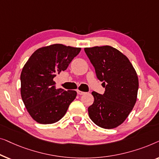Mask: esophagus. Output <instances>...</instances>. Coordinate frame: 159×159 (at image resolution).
<instances>
[{
    "label": "esophagus",
    "instance_id": "1",
    "mask_svg": "<svg viewBox=\"0 0 159 159\" xmlns=\"http://www.w3.org/2000/svg\"><path fill=\"white\" fill-rule=\"evenodd\" d=\"M77 93H78V94H79V95H83L85 93V92H84V91H81L80 90H77Z\"/></svg>",
    "mask_w": 159,
    "mask_h": 159
}]
</instances>
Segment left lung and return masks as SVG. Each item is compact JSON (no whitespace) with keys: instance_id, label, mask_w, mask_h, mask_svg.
Returning <instances> with one entry per match:
<instances>
[{"instance_id":"obj_1","label":"left lung","mask_w":159,"mask_h":159,"mask_svg":"<svg viewBox=\"0 0 159 159\" xmlns=\"http://www.w3.org/2000/svg\"><path fill=\"white\" fill-rule=\"evenodd\" d=\"M84 51L105 88L104 94L91 93L94 101L88 108L89 117L102 128H115L126 120L135 106L138 75L128 58L112 47L86 48Z\"/></svg>"}]
</instances>
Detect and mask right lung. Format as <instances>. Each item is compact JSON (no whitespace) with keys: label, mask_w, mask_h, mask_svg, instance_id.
Listing matches in <instances>:
<instances>
[{"label":"right lung","mask_w":159,"mask_h":159,"mask_svg":"<svg viewBox=\"0 0 159 159\" xmlns=\"http://www.w3.org/2000/svg\"><path fill=\"white\" fill-rule=\"evenodd\" d=\"M81 48L55 44L38 49L21 73V95L31 117L40 124H52L66 115L76 97L75 91L55 89L53 79L80 52Z\"/></svg>","instance_id":"1"}]
</instances>
